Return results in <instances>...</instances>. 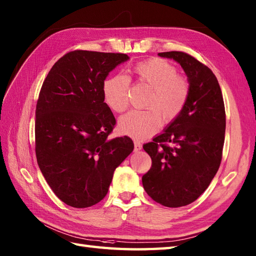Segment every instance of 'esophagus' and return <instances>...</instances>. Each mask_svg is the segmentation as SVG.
<instances>
[{
    "label": "esophagus",
    "instance_id": "obj_1",
    "mask_svg": "<svg viewBox=\"0 0 256 256\" xmlns=\"http://www.w3.org/2000/svg\"><path fill=\"white\" fill-rule=\"evenodd\" d=\"M142 150V144L135 140V142H134V150H135V152H138V150Z\"/></svg>",
    "mask_w": 256,
    "mask_h": 256
}]
</instances>
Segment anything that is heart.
Segmentation results:
<instances>
[{"label": "heart", "instance_id": "b5f03b06", "mask_svg": "<svg viewBox=\"0 0 256 256\" xmlns=\"http://www.w3.org/2000/svg\"><path fill=\"white\" fill-rule=\"evenodd\" d=\"M138 82L148 86L150 94L145 101L146 110L131 111L120 118V132L133 138L144 140L158 131L162 120L170 123L184 110L189 96L186 78L177 76L176 68L160 58L148 59L134 67ZM130 79L118 74L108 77L102 86L106 106L116 112L128 106Z\"/></svg>", "mask_w": 256, "mask_h": 256}]
</instances>
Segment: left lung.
Listing matches in <instances>:
<instances>
[{
  "instance_id": "8db88e82",
  "label": "left lung",
  "mask_w": 256,
  "mask_h": 256,
  "mask_svg": "<svg viewBox=\"0 0 256 256\" xmlns=\"http://www.w3.org/2000/svg\"><path fill=\"white\" fill-rule=\"evenodd\" d=\"M187 76L189 96L182 113L153 142L143 145L152 168L142 177L145 192L165 206L194 202L219 170L226 133L224 98L211 70L186 52H160Z\"/></svg>"
}]
</instances>
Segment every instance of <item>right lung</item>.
Here are the masks:
<instances>
[{
    "label": "right lung",
    "instance_id": "1",
    "mask_svg": "<svg viewBox=\"0 0 256 256\" xmlns=\"http://www.w3.org/2000/svg\"><path fill=\"white\" fill-rule=\"evenodd\" d=\"M125 54L74 50L54 64L36 106V157L57 197L88 208L106 197L116 167L132 153L128 136L108 138L116 118L102 86Z\"/></svg>",
    "mask_w": 256,
    "mask_h": 256
}]
</instances>
